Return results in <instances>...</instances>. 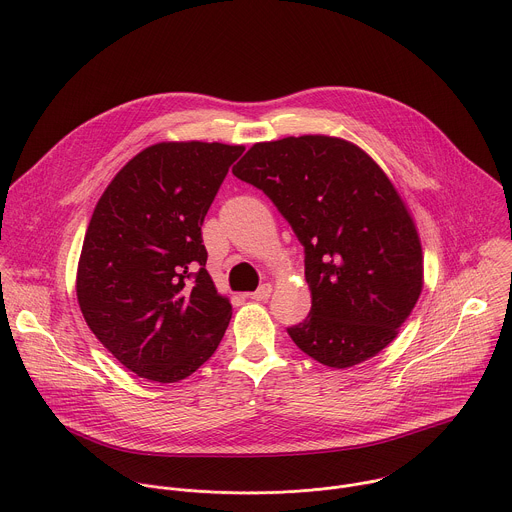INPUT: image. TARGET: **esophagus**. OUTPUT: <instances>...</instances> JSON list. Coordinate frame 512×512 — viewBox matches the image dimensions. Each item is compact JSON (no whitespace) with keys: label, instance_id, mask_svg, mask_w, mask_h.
<instances>
[{"label":"esophagus","instance_id":"obj_1","mask_svg":"<svg viewBox=\"0 0 512 512\" xmlns=\"http://www.w3.org/2000/svg\"><path fill=\"white\" fill-rule=\"evenodd\" d=\"M271 291H273V287H271V283H263L257 291H253V293H249V297L251 299H255V301H265V299H269V295H271Z\"/></svg>","mask_w":512,"mask_h":512}]
</instances>
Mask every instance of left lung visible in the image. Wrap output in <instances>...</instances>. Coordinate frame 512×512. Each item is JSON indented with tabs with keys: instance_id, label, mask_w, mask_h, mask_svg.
Masks as SVG:
<instances>
[{
	"instance_id": "8db88e82",
	"label": "left lung",
	"mask_w": 512,
	"mask_h": 512,
	"mask_svg": "<svg viewBox=\"0 0 512 512\" xmlns=\"http://www.w3.org/2000/svg\"><path fill=\"white\" fill-rule=\"evenodd\" d=\"M233 175L261 189L305 247L311 311L287 329L295 346L335 370L390 346L422 293L424 255L384 168L346 138L303 134L255 142Z\"/></svg>"
}]
</instances>
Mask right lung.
<instances>
[{"label": "right lung", "mask_w": 512, "mask_h": 512, "mask_svg": "<svg viewBox=\"0 0 512 512\" xmlns=\"http://www.w3.org/2000/svg\"><path fill=\"white\" fill-rule=\"evenodd\" d=\"M243 144L166 140L132 156L96 203L76 295L130 372L173 384L219 348L233 307L205 269V215Z\"/></svg>", "instance_id": "1"}]
</instances>
